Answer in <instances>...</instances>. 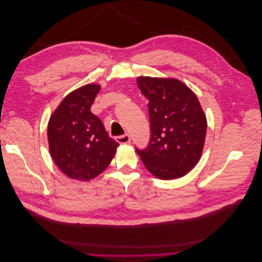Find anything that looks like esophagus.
Segmentation results:
<instances>
[{
    "mask_svg": "<svg viewBox=\"0 0 262 262\" xmlns=\"http://www.w3.org/2000/svg\"><path fill=\"white\" fill-rule=\"evenodd\" d=\"M130 136L129 134H123V136H120V137H117L116 138V141L118 142L119 144H125V143H129L130 142Z\"/></svg>",
    "mask_w": 262,
    "mask_h": 262,
    "instance_id": "esophagus-1",
    "label": "esophagus"
}]
</instances>
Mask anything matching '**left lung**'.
I'll use <instances>...</instances> for the list:
<instances>
[{
    "instance_id": "left-lung-1",
    "label": "left lung",
    "mask_w": 262,
    "mask_h": 262,
    "mask_svg": "<svg viewBox=\"0 0 262 262\" xmlns=\"http://www.w3.org/2000/svg\"><path fill=\"white\" fill-rule=\"evenodd\" d=\"M137 83L148 99L150 124L148 146L137 153L156 178L184 177L203 152L208 122L199 99L173 77L139 76Z\"/></svg>"
}]
</instances>
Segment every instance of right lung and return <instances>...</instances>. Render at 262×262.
<instances>
[{"label": "right lung", "mask_w": 262, "mask_h": 262, "mask_svg": "<svg viewBox=\"0 0 262 262\" xmlns=\"http://www.w3.org/2000/svg\"><path fill=\"white\" fill-rule=\"evenodd\" d=\"M99 84H87L68 94L48 122L50 155L69 178L89 181L104 171L119 144L91 112Z\"/></svg>", "instance_id": "add662e5"}]
</instances>
